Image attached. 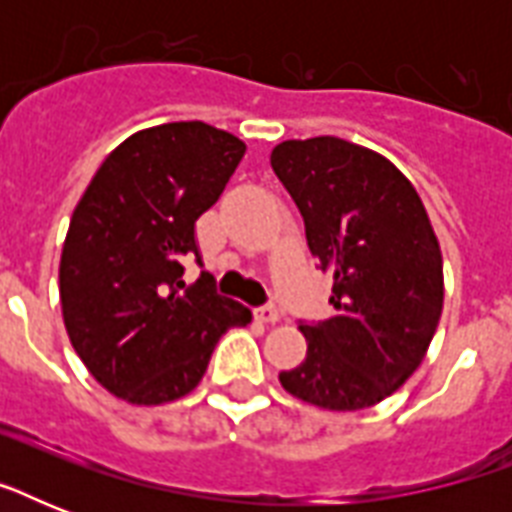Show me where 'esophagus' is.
Segmentation results:
<instances>
[{
    "label": "esophagus",
    "instance_id": "34e87169",
    "mask_svg": "<svg viewBox=\"0 0 512 512\" xmlns=\"http://www.w3.org/2000/svg\"><path fill=\"white\" fill-rule=\"evenodd\" d=\"M255 319L260 321V324H276V321H279V311H276L273 305H265V308H257Z\"/></svg>",
    "mask_w": 512,
    "mask_h": 512
}]
</instances>
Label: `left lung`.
<instances>
[{
  "instance_id": "obj_1",
  "label": "left lung",
  "mask_w": 512,
  "mask_h": 512,
  "mask_svg": "<svg viewBox=\"0 0 512 512\" xmlns=\"http://www.w3.org/2000/svg\"><path fill=\"white\" fill-rule=\"evenodd\" d=\"M271 167L305 220L335 316L300 324L308 356L281 372L289 396L327 412H358L404 385L444 311V257L420 193L366 146L321 135L284 140Z\"/></svg>"
}]
</instances>
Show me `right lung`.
<instances>
[{
	"label": "right lung",
	"instance_id": "1",
	"mask_svg": "<svg viewBox=\"0 0 512 512\" xmlns=\"http://www.w3.org/2000/svg\"><path fill=\"white\" fill-rule=\"evenodd\" d=\"M244 151L212 124L148 127L106 156L76 204L58 268L63 324L87 372L127 404L188 396L217 340L252 321L209 273L183 281L199 257L193 225Z\"/></svg>",
	"mask_w": 512,
	"mask_h": 512
}]
</instances>
